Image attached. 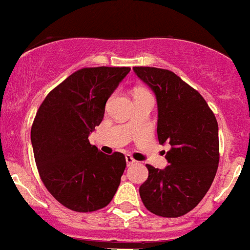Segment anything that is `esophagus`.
I'll return each instance as SVG.
<instances>
[{
	"instance_id": "obj_1",
	"label": "esophagus",
	"mask_w": 250,
	"mask_h": 250,
	"mask_svg": "<svg viewBox=\"0 0 250 250\" xmlns=\"http://www.w3.org/2000/svg\"><path fill=\"white\" fill-rule=\"evenodd\" d=\"M125 162H127V165H132L134 163H136V160L134 159L130 154H127V156H125Z\"/></svg>"
}]
</instances>
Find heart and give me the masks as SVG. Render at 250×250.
I'll use <instances>...</instances> for the list:
<instances>
[{"label":"heart","instance_id":"heart-1","mask_svg":"<svg viewBox=\"0 0 250 250\" xmlns=\"http://www.w3.org/2000/svg\"><path fill=\"white\" fill-rule=\"evenodd\" d=\"M139 96H152L151 92L148 91V88L144 87V86H138L134 90V97H139Z\"/></svg>","mask_w":250,"mask_h":250}]
</instances>
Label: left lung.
Wrapping results in <instances>:
<instances>
[{
	"label": "left lung",
	"instance_id": "left-lung-1",
	"mask_svg": "<svg viewBox=\"0 0 250 250\" xmlns=\"http://www.w3.org/2000/svg\"><path fill=\"white\" fill-rule=\"evenodd\" d=\"M133 69L156 93L159 144L171 145L165 156L169 162L165 169L146 164L148 178L139 193L153 214L181 217L198 206L217 173V118L204 97L171 70L154 67Z\"/></svg>",
	"mask_w": 250,
	"mask_h": 250
}]
</instances>
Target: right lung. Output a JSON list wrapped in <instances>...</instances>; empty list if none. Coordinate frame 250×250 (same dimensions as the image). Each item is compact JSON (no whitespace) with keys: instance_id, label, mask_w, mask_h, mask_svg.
<instances>
[{"instance_id":"obj_1","label":"right lung","mask_w":250,"mask_h":250,"mask_svg":"<svg viewBox=\"0 0 250 250\" xmlns=\"http://www.w3.org/2000/svg\"><path fill=\"white\" fill-rule=\"evenodd\" d=\"M129 72V67L81 68L50 91L37 111L31 128L37 169L49 193L72 211L103 208L120 186L125 154L102 153L88 135Z\"/></svg>"}]
</instances>
